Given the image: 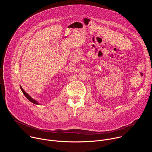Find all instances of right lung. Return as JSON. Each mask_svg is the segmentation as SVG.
<instances>
[{
  "label": "right lung",
  "instance_id": "1",
  "mask_svg": "<svg viewBox=\"0 0 152 152\" xmlns=\"http://www.w3.org/2000/svg\"><path fill=\"white\" fill-rule=\"evenodd\" d=\"M20 86V89H21V91L23 92V94L25 96V97L30 101V102H31L32 103H34V104H38V105H39V103L38 102V101H37V100H35V99H34L33 98H32L23 89V88L21 87V86ZM41 105V104H40Z\"/></svg>",
  "mask_w": 152,
  "mask_h": 152
}]
</instances>
